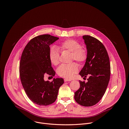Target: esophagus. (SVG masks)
Wrapping results in <instances>:
<instances>
[{
    "label": "esophagus",
    "instance_id": "34e87169",
    "mask_svg": "<svg viewBox=\"0 0 129 129\" xmlns=\"http://www.w3.org/2000/svg\"><path fill=\"white\" fill-rule=\"evenodd\" d=\"M64 81H65V82H66V81H71V79H67V78H64Z\"/></svg>",
    "mask_w": 129,
    "mask_h": 129
}]
</instances>
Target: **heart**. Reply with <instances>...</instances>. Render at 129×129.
I'll return each mask as SVG.
<instances>
[{
    "instance_id": "1",
    "label": "heart",
    "mask_w": 129,
    "mask_h": 129,
    "mask_svg": "<svg viewBox=\"0 0 129 129\" xmlns=\"http://www.w3.org/2000/svg\"><path fill=\"white\" fill-rule=\"evenodd\" d=\"M59 48L65 52L70 53V62H76L80 65L82 64L87 59V53L85 50L81 48L80 43L74 39H67L62 42ZM60 52L59 49L55 46L51 47L49 57L51 63L54 65H57L59 63ZM78 71L77 64L72 62L69 64H63L57 69L58 74L66 78H71L74 74Z\"/></svg>"
}]
</instances>
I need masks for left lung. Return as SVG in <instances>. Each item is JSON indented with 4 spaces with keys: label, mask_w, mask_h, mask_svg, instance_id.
Segmentation results:
<instances>
[{
    "label": "left lung",
    "mask_w": 129,
    "mask_h": 129,
    "mask_svg": "<svg viewBox=\"0 0 129 129\" xmlns=\"http://www.w3.org/2000/svg\"><path fill=\"white\" fill-rule=\"evenodd\" d=\"M87 46V57L79 72L88 82L79 80L80 88L74 93L76 102L81 106H92L102 98L110 79V65L107 52L102 43L90 35L82 36Z\"/></svg>",
    "instance_id": "left-lung-1"
}]
</instances>
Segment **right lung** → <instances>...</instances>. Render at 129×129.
<instances>
[{
  "instance_id": "1",
  "label": "right lung",
  "mask_w": 129,
  "mask_h": 129,
  "mask_svg": "<svg viewBox=\"0 0 129 129\" xmlns=\"http://www.w3.org/2000/svg\"><path fill=\"white\" fill-rule=\"evenodd\" d=\"M59 39L50 34L36 36L24 48L20 63V79L28 98L40 106H47L57 99L62 78H54L51 82L45 81L44 75L53 77L55 71L49 57L50 46Z\"/></svg>"
}]
</instances>
